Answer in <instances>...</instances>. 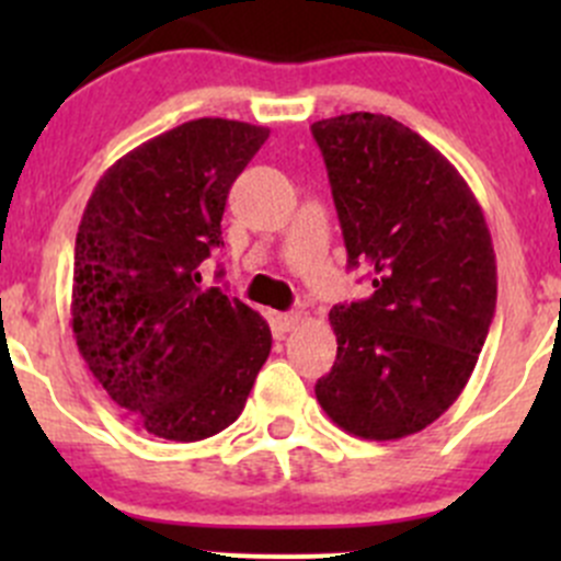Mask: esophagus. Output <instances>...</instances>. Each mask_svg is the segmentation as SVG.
I'll use <instances>...</instances> for the list:
<instances>
[{"label": "esophagus", "instance_id": "esophagus-1", "mask_svg": "<svg viewBox=\"0 0 561 561\" xmlns=\"http://www.w3.org/2000/svg\"><path fill=\"white\" fill-rule=\"evenodd\" d=\"M274 322H276V328H279V331L287 333V331H293L298 322H301V312H282V314L274 317Z\"/></svg>", "mask_w": 561, "mask_h": 561}]
</instances>
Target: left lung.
<instances>
[{
    "label": "left lung",
    "instance_id": "1",
    "mask_svg": "<svg viewBox=\"0 0 561 561\" xmlns=\"http://www.w3.org/2000/svg\"><path fill=\"white\" fill-rule=\"evenodd\" d=\"M350 268L366 301L331 309L336 364L314 393L360 439L423 432L461 396L496 309V254L483 208L428 140L382 113L312 124Z\"/></svg>",
    "mask_w": 561,
    "mask_h": 561
}]
</instances>
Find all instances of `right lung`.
I'll use <instances>...</instances> for the list:
<instances>
[{
	"label": "right lung",
	"mask_w": 561,
	"mask_h": 561,
	"mask_svg": "<svg viewBox=\"0 0 561 561\" xmlns=\"http://www.w3.org/2000/svg\"><path fill=\"white\" fill-rule=\"evenodd\" d=\"M268 138L230 118L184 122L124 154L94 186L76 239L72 333L94 380L140 428L197 443L241 415L271 328L201 287L228 192Z\"/></svg>",
	"instance_id": "add662e5"
}]
</instances>
